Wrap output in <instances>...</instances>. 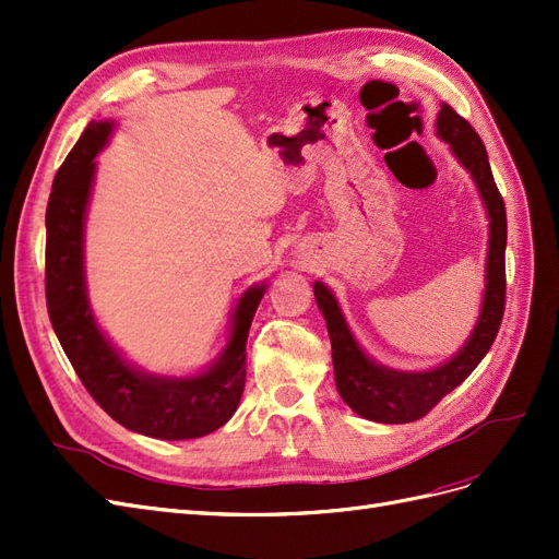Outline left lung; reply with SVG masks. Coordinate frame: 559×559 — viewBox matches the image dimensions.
<instances>
[{"label":"left lung","instance_id":"obj_1","mask_svg":"<svg viewBox=\"0 0 559 559\" xmlns=\"http://www.w3.org/2000/svg\"><path fill=\"white\" fill-rule=\"evenodd\" d=\"M436 134L464 170L476 181V189L489 218V242L485 261V292L476 326L468 341L448 361L427 370H399L370 359L349 331L345 314L324 282H314L317 308L326 319L333 349V373L337 394L349 408L382 425H405L425 417L433 405L460 386L492 347L506 306V207L489 170L487 151L478 132L450 105H441Z\"/></svg>","mask_w":559,"mask_h":559}]
</instances>
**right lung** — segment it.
I'll return each mask as SVG.
<instances>
[{
    "label": "right lung",
    "instance_id": "right-lung-1",
    "mask_svg": "<svg viewBox=\"0 0 559 559\" xmlns=\"http://www.w3.org/2000/svg\"><path fill=\"white\" fill-rule=\"evenodd\" d=\"M114 121H91L53 179L46 207V306L79 380L109 417L160 441H189L224 427L238 411L247 378V335L265 294L253 284L235 302L224 352L200 373L154 376L132 366L97 326L83 265V230L97 154Z\"/></svg>",
    "mask_w": 559,
    "mask_h": 559
}]
</instances>
